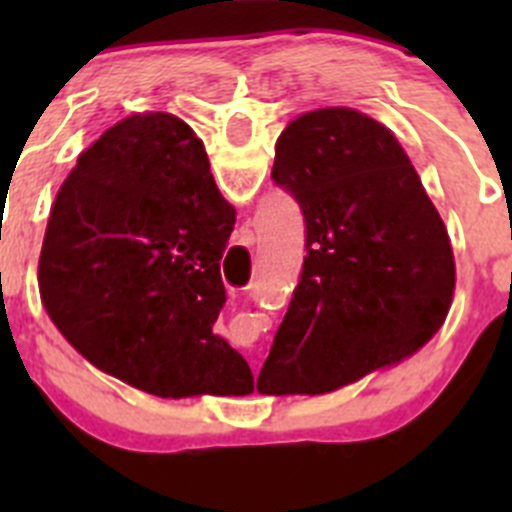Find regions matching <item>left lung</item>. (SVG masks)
I'll return each mask as SVG.
<instances>
[{"mask_svg": "<svg viewBox=\"0 0 512 512\" xmlns=\"http://www.w3.org/2000/svg\"><path fill=\"white\" fill-rule=\"evenodd\" d=\"M271 176L305 215V266L261 395H323L425 346L454 302L449 233L400 140L351 107L289 120Z\"/></svg>", "mask_w": 512, "mask_h": 512, "instance_id": "1", "label": "left lung"}]
</instances>
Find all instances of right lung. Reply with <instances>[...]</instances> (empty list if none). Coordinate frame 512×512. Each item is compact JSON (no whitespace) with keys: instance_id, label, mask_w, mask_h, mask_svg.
<instances>
[{"instance_id":"obj_1","label":"right lung","mask_w":512,"mask_h":512,"mask_svg":"<svg viewBox=\"0 0 512 512\" xmlns=\"http://www.w3.org/2000/svg\"><path fill=\"white\" fill-rule=\"evenodd\" d=\"M233 225L187 122L125 117L81 153L53 200L38 261L45 312L84 359L138 390L248 395L251 366L212 333Z\"/></svg>"}]
</instances>
